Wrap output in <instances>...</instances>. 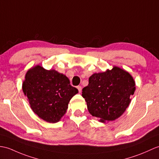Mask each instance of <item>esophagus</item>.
I'll use <instances>...</instances> for the list:
<instances>
[{"label":"esophagus","mask_w":159,"mask_h":159,"mask_svg":"<svg viewBox=\"0 0 159 159\" xmlns=\"http://www.w3.org/2000/svg\"><path fill=\"white\" fill-rule=\"evenodd\" d=\"M77 89H78L79 93H80V92L82 91V87H81V86H78V87H77Z\"/></svg>","instance_id":"obj_1"}]
</instances>
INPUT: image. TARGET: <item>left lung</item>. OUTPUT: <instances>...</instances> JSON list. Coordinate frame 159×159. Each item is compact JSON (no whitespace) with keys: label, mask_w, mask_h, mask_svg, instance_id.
Returning a JSON list of instances; mask_svg holds the SVG:
<instances>
[{"label":"left lung","mask_w":159,"mask_h":159,"mask_svg":"<svg viewBox=\"0 0 159 159\" xmlns=\"http://www.w3.org/2000/svg\"><path fill=\"white\" fill-rule=\"evenodd\" d=\"M135 83L131 75L116 66L106 72L95 73L83 89L82 96L87 109L102 123L120 117L131 102Z\"/></svg>","instance_id":"obj_1"}]
</instances>
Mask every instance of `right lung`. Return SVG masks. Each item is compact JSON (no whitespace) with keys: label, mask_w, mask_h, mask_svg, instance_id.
<instances>
[{"label":"right lung","mask_w":159,"mask_h":159,"mask_svg":"<svg viewBox=\"0 0 159 159\" xmlns=\"http://www.w3.org/2000/svg\"><path fill=\"white\" fill-rule=\"evenodd\" d=\"M22 89L32 110L48 123H57L64 115L68 103L78 89L67 76L55 70L36 66L27 72Z\"/></svg>","instance_id":"add662e5"}]
</instances>
